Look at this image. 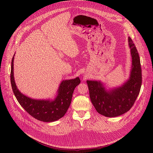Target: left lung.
I'll return each mask as SVG.
<instances>
[{"label":"left lung","mask_w":153,"mask_h":153,"mask_svg":"<svg viewBox=\"0 0 153 153\" xmlns=\"http://www.w3.org/2000/svg\"><path fill=\"white\" fill-rule=\"evenodd\" d=\"M128 45L132 59L129 78L121 86L108 88L100 80H87L91 101L100 114L114 117L127 112L139 94L142 69L139 55L130 37Z\"/></svg>","instance_id":"left-lung-1"}]
</instances>
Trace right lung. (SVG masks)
<instances>
[{
    "instance_id": "add662e5",
    "label": "right lung",
    "mask_w": 153,
    "mask_h": 153,
    "mask_svg": "<svg viewBox=\"0 0 153 153\" xmlns=\"http://www.w3.org/2000/svg\"><path fill=\"white\" fill-rule=\"evenodd\" d=\"M14 57L15 55L11 62V84L18 103L31 116L41 121L53 122L62 117L70 106L74 90L80 83L79 77L62 80L53 100L31 98L22 93L16 85L14 78Z\"/></svg>"
}]
</instances>
